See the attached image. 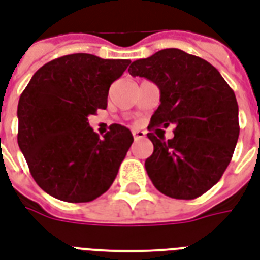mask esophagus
<instances>
[{
  "label": "esophagus",
  "instance_id": "esophagus-1",
  "mask_svg": "<svg viewBox=\"0 0 260 260\" xmlns=\"http://www.w3.org/2000/svg\"><path fill=\"white\" fill-rule=\"evenodd\" d=\"M132 135H134L135 140H139L146 138V132H143V131H134V132H132Z\"/></svg>",
  "mask_w": 260,
  "mask_h": 260
}]
</instances>
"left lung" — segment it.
I'll return each mask as SVG.
<instances>
[{
	"label": "left lung",
	"mask_w": 260,
	"mask_h": 260,
	"mask_svg": "<svg viewBox=\"0 0 260 260\" xmlns=\"http://www.w3.org/2000/svg\"><path fill=\"white\" fill-rule=\"evenodd\" d=\"M128 71L158 86L161 105L150 126H175L172 139L147 134L154 151L145 167L155 189L179 200L203 196L222 178L237 145L234 92L211 63L176 48L132 61Z\"/></svg>",
	"instance_id": "left-lung-1"
}]
</instances>
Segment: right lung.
Here are the masks:
<instances>
[{"mask_svg": "<svg viewBox=\"0 0 260 260\" xmlns=\"http://www.w3.org/2000/svg\"><path fill=\"white\" fill-rule=\"evenodd\" d=\"M129 63L89 53L66 55L36 71L20 95L17 143L34 180L52 197L88 203L114 182L134 136L113 124L99 138L88 115L107 107L109 88Z\"/></svg>", "mask_w": 260, "mask_h": 260, "instance_id": "obj_1", "label": "right lung"}]
</instances>
